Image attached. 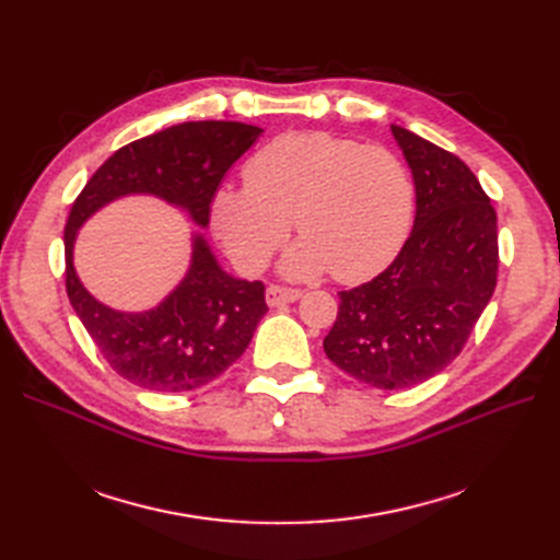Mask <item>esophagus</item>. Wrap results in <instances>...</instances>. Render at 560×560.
Segmentation results:
<instances>
[{"mask_svg":"<svg viewBox=\"0 0 560 560\" xmlns=\"http://www.w3.org/2000/svg\"><path fill=\"white\" fill-rule=\"evenodd\" d=\"M301 299L299 290H290V287H278V284H270L266 290V303L270 308H280L284 303H294Z\"/></svg>","mask_w":560,"mask_h":560,"instance_id":"34e87169","label":"esophagus"}]
</instances>
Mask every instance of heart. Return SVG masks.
<instances>
[{
    "label": "heart",
    "instance_id": "b5f03b06",
    "mask_svg": "<svg viewBox=\"0 0 560 560\" xmlns=\"http://www.w3.org/2000/svg\"><path fill=\"white\" fill-rule=\"evenodd\" d=\"M245 186H219L210 224L229 259L252 276L292 229L303 235L280 273L311 280L331 268L362 282L393 261L413 222V182L393 151L329 132H287L245 165Z\"/></svg>",
    "mask_w": 560,
    "mask_h": 560
}]
</instances>
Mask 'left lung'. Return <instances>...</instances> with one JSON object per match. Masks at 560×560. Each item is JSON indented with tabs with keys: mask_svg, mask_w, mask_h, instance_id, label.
I'll use <instances>...</instances> for the list:
<instances>
[{
	"mask_svg": "<svg viewBox=\"0 0 560 560\" xmlns=\"http://www.w3.org/2000/svg\"><path fill=\"white\" fill-rule=\"evenodd\" d=\"M416 189L413 231L381 276L341 292L327 358L378 389H406L444 371L498 282V217L469 167L393 126Z\"/></svg>",
	"mask_w": 560,
	"mask_h": 560,
	"instance_id": "8db88e82",
	"label": "left lung"
}]
</instances>
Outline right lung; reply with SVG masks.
<instances>
[{"label":"right lung","instance_id":"right-lung-1","mask_svg":"<svg viewBox=\"0 0 560 560\" xmlns=\"http://www.w3.org/2000/svg\"><path fill=\"white\" fill-rule=\"evenodd\" d=\"M261 132L238 121L171 126L118 149L74 200L65 226L67 296L97 350L126 381L154 393H186L222 376L266 315V290L259 280L226 273L206 235L191 231V261L175 290L149 311H116L97 301L77 273L79 229L128 196H154L208 229L214 191Z\"/></svg>","mask_w":560,"mask_h":560}]
</instances>
